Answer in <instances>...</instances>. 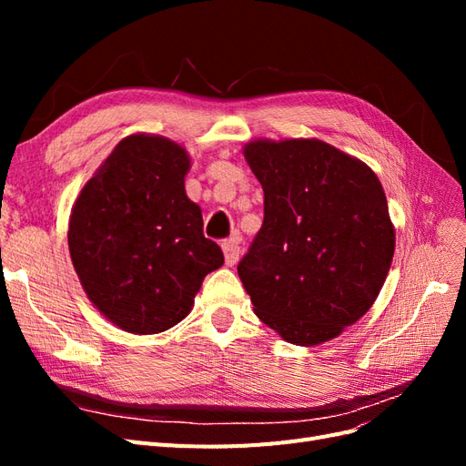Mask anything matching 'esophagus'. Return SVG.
Instances as JSON below:
<instances>
[{
  "label": "esophagus",
  "instance_id": "34e87169",
  "mask_svg": "<svg viewBox=\"0 0 466 466\" xmlns=\"http://www.w3.org/2000/svg\"><path fill=\"white\" fill-rule=\"evenodd\" d=\"M241 237L238 235H233L231 238H228V241H223L221 248H223V255H225V264L228 266H233L237 264L238 260V255H241Z\"/></svg>",
  "mask_w": 466,
  "mask_h": 466
}]
</instances>
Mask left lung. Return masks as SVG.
Here are the masks:
<instances>
[{"mask_svg": "<svg viewBox=\"0 0 466 466\" xmlns=\"http://www.w3.org/2000/svg\"><path fill=\"white\" fill-rule=\"evenodd\" d=\"M264 221L237 266L257 317L315 346L370 311L394 255L383 187L371 168L319 139L250 142Z\"/></svg>", "mask_w": 466, "mask_h": 466, "instance_id": "1", "label": "left lung"}]
</instances>
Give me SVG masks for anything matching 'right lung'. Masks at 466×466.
<instances>
[{
  "instance_id": "right-lung-1",
  "label": "right lung",
  "mask_w": 466,
  "mask_h": 466,
  "mask_svg": "<svg viewBox=\"0 0 466 466\" xmlns=\"http://www.w3.org/2000/svg\"><path fill=\"white\" fill-rule=\"evenodd\" d=\"M187 151L167 137L128 136L83 187L69 218V255L106 319L157 334L185 319L206 274L223 264L188 200Z\"/></svg>"
}]
</instances>
